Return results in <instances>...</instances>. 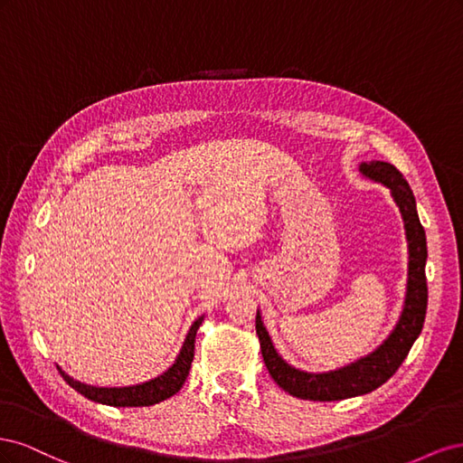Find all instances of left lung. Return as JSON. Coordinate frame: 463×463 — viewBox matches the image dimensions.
Masks as SVG:
<instances>
[{"instance_id": "1", "label": "left lung", "mask_w": 463, "mask_h": 463, "mask_svg": "<svg viewBox=\"0 0 463 463\" xmlns=\"http://www.w3.org/2000/svg\"><path fill=\"white\" fill-rule=\"evenodd\" d=\"M359 172L363 177L373 179L376 184L388 187L392 199H394L396 206L400 208L410 255L403 309L394 330L388 334V338L374 352L349 363V365L342 369L328 373H307L291 367L276 352L270 334L262 322L260 311H257V334L260 340V352L266 369H269L270 376L279 388L301 400L334 402L369 394V392L383 386L398 371L403 359L408 357L413 342L423 330L427 315V237L417 216V204L410 184L394 165L381 160L361 162Z\"/></svg>"}]
</instances>
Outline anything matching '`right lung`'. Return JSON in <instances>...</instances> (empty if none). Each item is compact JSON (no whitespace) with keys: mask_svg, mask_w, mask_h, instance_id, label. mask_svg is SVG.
I'll return each mask as SVG.
<instances>
[{"mask_svg":"<svg viewBox=\"0 0 463 463\" xmlns=\"http://www.w3.org/2000/svg\"><path fill=\"white\" fill-rule=\"evenodd\" d=\"M203 320H204V315L199 317L191 325L185 335V342L181 345L179 354L174 361V365L167 371H164L162 374H158L156 378H152V381L133 384V386H121V388L90 386V384L75 381L73 376H69L65 371H61V367L58 369L69 386L75 388L79 394H82L92 402L114 405V408H143V405H154L172 398L181 390V386L185 384L191 371V363L194 357V335H197V330L203 325Z\"/></svg>","mask_w":463,"mask_h":463,"instance_id":"1","label":"right lung"}]
</instances>
